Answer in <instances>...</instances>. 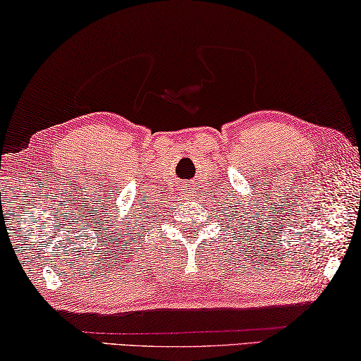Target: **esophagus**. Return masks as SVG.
Masks as SVG:
<instances>
[{"label":"esophagus","mask_w":361,"mask_h":361,"mask_svg":"<svg viewBox=\"0 0 361 361\" xmlns=\"http://www.w3.org/2000/svg\"><path fill=\"white\" fill-rule=\"evenodd\" d=\"M182 192H184L187 197H192V192L195 190V188H192V185H187V187H184V188H180Z\"/></svg>","instance_id":"esophagus-1"}]
</instances>
